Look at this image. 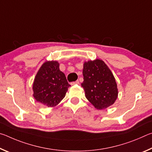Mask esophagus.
<instances>
[{"mask_svg": "<svg viewBox=\"0 0 152 152\" xmlns=\"http://www.w3.org/2000/svg\"><path fill=\"white\" fill-rule=\"evenodd\" d=\"M79 84V81L76 80L75 82H71V85H74V84Z\"/></svg>", "mask_w": 152, "mask_h": 152, "instance_id": "34e87169", "label": "esophagus"}]
</instances>
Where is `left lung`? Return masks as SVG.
<instances>
[{
  "label": "left lung",
  "instance_id": "1",
  "mask_svg": "<svg viewBox=\"0 0 152 152\" xmlns=\"http://www.w3.org/2000/svg\"><path fill=\"white\" fill-rule=\"evenodd\" d=\"M81 84L85 96L96 109L102 110L114 104L118 96L115 77L103 61L96 59L84 62Z\"/></svg>",
  "mask_w": 152,
  "mask_h": 152
}]
</instances>
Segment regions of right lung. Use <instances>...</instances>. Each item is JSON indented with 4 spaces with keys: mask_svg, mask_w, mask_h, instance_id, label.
Returning <instances> with one entry per match:
<instances>
[{
    "mask_svg": "<svg viewBox=\"0 0 152 152\" xmlns=\"http://www.w3.org/2000/svg\"><path fill=\"white\" fill-rule=\"evenodd\" d=\"M59 65L56 61H45L37 72L33 82V97L48 107L60 103L70 86Z\"/></svg>",
    "mask_w": 152,
    "mask_h": 152,
    "instance_id": "add662e5",
    "label": "right lung"
}]
</instances>
